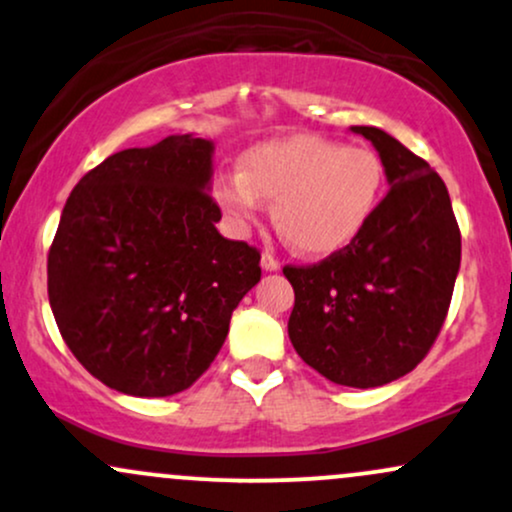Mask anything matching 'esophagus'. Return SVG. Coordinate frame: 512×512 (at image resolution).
Wrapping results in <instances>:
<instances>
[{"label": "esophagus", "instance_id": "esophagus-1", "mask_svg": "<svg viewBox=\"0 0 512 512\" xmlns=\"http://www.w3.org/2000/svg\"><path fill=\"white\" fill-rule=\"evenodd\" d=\"M262 269H267V272H276L279 269V260H276L272 252H262Z\"/></svg>", "mask_w": 512, "mask_h": 512}]
</instances>
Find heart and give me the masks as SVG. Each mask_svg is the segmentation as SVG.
<instances>
[{
	"mask_svg": "<svg viewBox=\"0 0 512 512\" xmlns=\"http://www.w3.org/2000/svg\"><path fill=\"white\" fill-rule=\"evenodd\" d=\"M385 187V168L366 146H344L313 134L250 149L240 173L216 182V202L238 226L274 202L279 233L305 255H327L366 226Z\"/></svg>",
	"mask_w": 512,
	"mask_h": 512,
	"instance_id": "heart-1",
	"label": "heart"
}]
</instances>
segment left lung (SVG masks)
<instances>
[{"instance_id":"obj_1","label":"left lung","mask_w":512,"mask_h":512,"mask_svg":"<svg viewBox=\"0 0 512 512\" xmlns=\"http://www.w3.org/2000/svg\"><path fill=\"white\" fill-rule=\"evenodd\" d=\"M373 142L390 190L361 233L317 264H286L296 291L289 337L298 356L346 387H378L424 361L443 327L462 236L445 182L378 127Z\"/></svg>"}]
</instances>
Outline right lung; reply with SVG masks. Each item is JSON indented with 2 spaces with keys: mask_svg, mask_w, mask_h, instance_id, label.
I'll return each instance as SVG.
<instances>
[{
  "mask_svg": "<svg viewBox=\"0 0 512 512\" xmlns=\"http://www.w3.org/2000/svg\"><path fill=\"white\" fill-rule=\"evenodd\" d=\"M211 151L190 134L125 149L64 204L48 252L52 315L76 361L125 395L187 390L262 276L260 250L216 231Z\"/></svg>",
  "mask_w": 512,
  "mask_h": 512,
  "instance_id": "1",
  "label": "right lung"
}]
</instances>
